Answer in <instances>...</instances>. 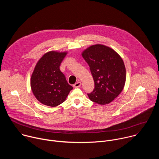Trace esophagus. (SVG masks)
<instances>
[{
  "label": "esophagus",
  "mask_w": 159,
  "mask_h": 159,
  "mask_svg": "<svg viewBox=\"0 0 159 159\" xmlns=\"http://www.w3.org/2000/svg\"><path fill=\"white\" fill-rule=\"evenodd\" d=\"M81 82H76L74 85V87H75V88H77V87H80V86H81Z\"/></svg>",
  "instance_id": "34e87169"
}]
</instances>
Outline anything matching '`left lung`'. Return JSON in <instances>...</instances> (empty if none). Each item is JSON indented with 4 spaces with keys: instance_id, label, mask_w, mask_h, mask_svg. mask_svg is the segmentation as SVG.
I'll list each match as a JSON object with an SVG mask.
<instances>
[{
    "instance_id": "8db88e82",
    "label": "left lung",
    "mask_w": 159,
    "mask_h": 159,
    "mask_svg": "<svg viewBox=\"0 0 159 159\" xmlns=\"http://www.w3.org/2000/svg\"><path fill=\"white\" fill-rule=\"evenodd\" d=\"M82 57L90 67L94 81L89 99L99 104L114 100L123 90L126 81V69L121 57L112 49L96 44L86 49Z\"/></svg>"
}]
</instances>
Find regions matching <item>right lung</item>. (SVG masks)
Returning a JSON list of instances; mask_svg holds the SVG:
<instances>
[{"instance_id":"right-lung-1","label":"right lung","mask_w":159,"mask_h":159,"mask_svg":"<svg viewBox=\"0 0 159 159\" xmlns=\"http://www.w3.org/2000/svg\"><path fill=\"white\" fill-rule=\"evenodd\" d=\"M66 53L50 52L37 63L31 79L36 98L42 104L55 107L65 101L73 89L68 84L60 65Z\"/></svg>"}]
</instances>
